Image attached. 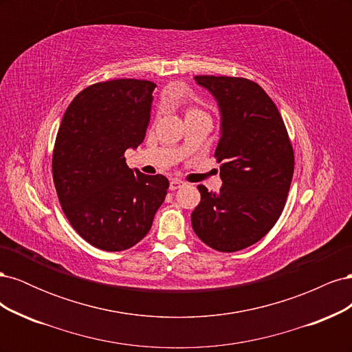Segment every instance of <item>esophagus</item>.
I'll return each mask as SVG.
<instances>
[{
  "mask_svg": "<svg viewBox=\"0 0 352 352\" xmlns=\"http://www.w3.org/2000/svg\"><path fill=\"white\" fill-rule=\"evenodd\" d=\"M182 185H184V182H182V180H180V179H172V182H170V189L176 190V189H179Z\"/></svg>",
  "mask_w": 352,
  "mask_h": 352,
  "instance_id": "34e87169",
  "label": "esophagus"
}]
</instances>
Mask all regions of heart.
<instances>
[{"label": "heart", "instance_id": "b5f03b06", "mask_svg": "<svg viewBox=\"0 0 352 352\" xmlns=\"http://www.w3.org/2000/svg\"><path fill=\"white\" fill-rule=\"evenodd\" d=\"M202 111L198 109V107H195V105H188L186 107V117H189V116H195V114H201Z\"/></svg>", "mask_w": 352, "mask_h": 352}]
</instances>
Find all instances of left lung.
<instances>
[{
    "label": "left lung",
    "instance_id": "obj_1",
    "mask_svg": "<svg viewBox=\"0 0 352 352\" xmlns=\"http://www.w3.org/2000/svg\"><path fill=\"white\" fill-rule=\"evenodd\" d=\"M217 100L221 131L214 157L220 192L198 185L201 201L192 229L210 248H248L279 220L294 175V150L282 116L267 94L250 79L195 76Z\"/></svg>",
    "mask_w": 352,
    "mask_h": 352
}]
</instances>
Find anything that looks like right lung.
<instances>
[{"label":"right lung","mask_w":352,"mask_h":352,"mask_svg":"<svg viewBox=\"0 0 352 352\" xmlns=\"http://www.w3.org/2000/svg\"><path fill=\"white\" fill-rule=\"evenodd\" d=\"M155 83H94L70 102L52 151V179L72 228L102 251L133 247L151 229L167 195L163 175L127 167L124 151L142 144Z\"/></svg>","instance_id":"add662e5"}]
</instances>
